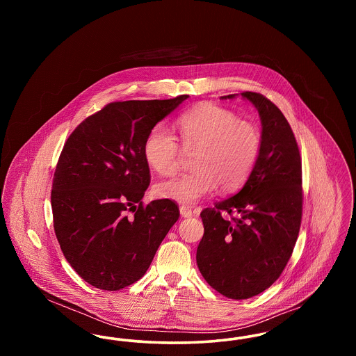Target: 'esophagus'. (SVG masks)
Returning <instances> with one entry per match:
<instances>
[{"mask_svg":"<svg viewBox=\"0 0 356 356\" xmlns=\"http://www.w3.org/2000/svg\"><path fill=\"white\" fill-rule=\"evenodd\" d=\"M180 215H181L183 218H192V216H195V212H193L189 207L181 205V207H180Z\"/></svg>","mask_w":356,"mask_h":356,"instance_id":"obj_1","label":"esophagus"}]
</instances>
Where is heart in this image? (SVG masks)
<instances>
[{
	"label": "heart",
	"mask_w": 356,
	"mask_h": 356,
	"mask_svg": "<svg viewBox=\"0 0 356 356\" xmlns=\"http://www.w3.org/2000/svg\"><path fill=\"white\" fill-rule=\"evenodd\" d=\"M183 148L195 152V170L154 186V195L180 204H195L216 186L231 192L243 186L259 160L261 135L250 121L213 104H200L176 121ZM144 159L151 170L170 176L180 167L181 147L164 125H156L144 143Z\"/></svg>",
	"instance_id": "1"
}]
</instances>
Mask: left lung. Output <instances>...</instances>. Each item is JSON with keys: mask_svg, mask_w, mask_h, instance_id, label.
Instances as JSON below:
<instances>
[{"mask_svg": "<svg viewBox=\"0 0 356 356\" xmlns=\"http://www.w3.org/2000/svg\"><path fill=\"white\" fill-rule=\"evenodd\" d=\"M241 97L260 116V156L235 196L200 213L204 235L196 252L205 282L235 300L256 296L279 279L299 235L303 205L302 157L287 119L260 93ZM222 211L237 218L224 220Z\"/></svg>", "mask_w": 356, "mask_h": 356, "instance_id": "8db88e82", "label": "left lung"}]
</instances>
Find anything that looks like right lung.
<instances>
[{
  "mask_svg": "<svg viewBox=\"0 0 356 356\" xmlns=\"http://www.w3.org/2000/svg\"><path fill=\"white\" fill-rule=\"evenodd\" d=\"M188 97L111 102L69 136L53 177V227L69 264L90 286L118 291L141 279L179 219L168 199L143 205L151 183L143 148Z\"/></svg>",
  "mask_w": 356,
  "mask_h": 356,
  "instance_id": "1",
  "label": "right lung"
}]
</instances>
